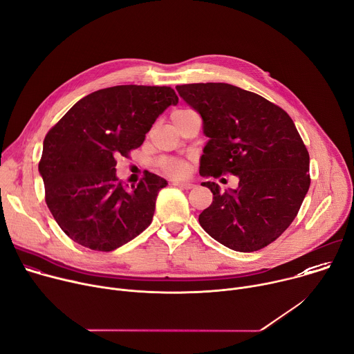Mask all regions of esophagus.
Segmentation results:
<instances>
[{
    "instance_id": "34e87169",
    "label": "esophagus",
    "mask_w": 354,
    "mask_h": 354,
    "mask_svg": "<svg viewBox=\"0 0 354 354\" xmlns=\"http://www.w3.org/2000/svg\"><path fill=\"white\" fill-rule=\"evenodd\" d=\"M176 187H178V188H184V189H189V188H192L194 187V184L192 183H189V181H174L173 183Z\"/></svg>"
}]
</instances>
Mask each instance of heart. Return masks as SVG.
<instances>
[{
	"label": "heart",
	"instance_id": "obj_1",
	"mask_svg": "<svg viewBox=\"0 0 354 354\" xmlns=\"http://www.w3.org/2000/svg\"><path fill=\"white\" fill-rule=\"evenodd\" d=\"M188 109H180V111H176L173 115H177V113H183V112H187ZM162 167L171 176H183L185 171H187V166L180 162V160H176V159H167V160H163L162 162Z\"/></svg>",
	"mask_w": 354,
	"mask_h": 354
}]
</instances>
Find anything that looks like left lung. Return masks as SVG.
Wrapping results in <instances>:
<instances>
[{
  "label": "left lung",
  "mask_w": 354,
  "mask_h": 354,
  "mask_svg": "<svg viewBox=\"0 0 354 354\" xmlns=\"http://www.w3.org/2000/svg\"><path fill=\"white\" fill-rule=\"evenodd\" d=\"M203 120L208 138L200 174L236 176V188L207 181L212 204L200 214L211 238L236 252H256L295 219L308 192L309 154L290 118L266 98L226 83L176 87Z\"/></svg>",
  "instance_id": "1"
}]
</instances>
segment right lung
Masks as SVG:
<instances>
[{
	"mask_svg": "<svg viewBox=\"0 0 354 354\" xmlns=\"http://www.w3.org/2000/svg\"><path fill=\"white\" fill-rule=\"evenodd\" d=\"M177 102L170 87L102 88L75 102L48 132L39 173L46 204L71 241L111 252L150 225L167 181L147 171L125 189L115 157L139 147L159 115Z\"/></svg>",
	"mask_w": 354,
	"mask_h": 354,
	"instance_id": "1",
	"label": "right lung"
}]
</instances>
